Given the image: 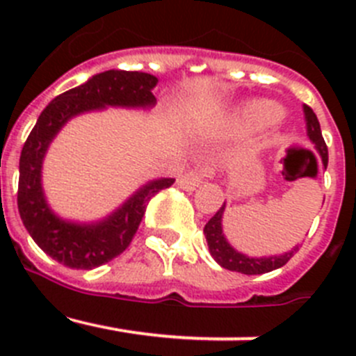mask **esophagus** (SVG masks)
<instances>
[{"instance_id":"obj_1","label":"esophagus","mask_w":356,"mask_h":356,"mask_svg":"<svg viewBox=\"0 0 356 356\" xmlns=\"http://www.w3.org/2000/svg\"><path fill=\"white\" fill-rule=\"evenodd\" d=\"M213 172L212 165L210 163H201V165H197L194 171L187 172V175H184L178 180V185H180L181 188H185V191H194L196 187H200V184H203V180L205 178H210Z\"/></svg>"}]
</instances>
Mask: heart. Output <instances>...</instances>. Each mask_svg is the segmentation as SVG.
<instances>
[{
	"mask_svg": "<svg viewBox=\"0 0 356 356\" xmlns=\"http://www.w3.org/2000/svg\"><path fill=\"white\" fill-rule=\"evenodd\" d=\"M282 115H284V110L280 108V105L267 99H257V102L248 103L238 112L235 124L241 128H266L278 122Z\"/></svg>",
	"mask_w": 356,
	"mask_h": 356,
	"instance_id": "heart-1",
	"label": "heart"
}]
</instances>
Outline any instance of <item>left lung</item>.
<instances>
[{"label":"left lung","instance_id":"left-lung-1","mask_svg":"<svg viewBox=\"0 0 356 356\" xmlns=\"http://www.w3.org/2000/svg\"><path fill=\"white\" fill-rule=\"evenodd\" d=\"M305 112V121H307V134L308 139L312 140V144L316 146L317 153H319L321 160H323V165H328V147H326L325 139H323V134H321L319 121H317V115L314 114V110L310 106L303 105ZM226 203H222V207L216 212V216L210 219L209 222L203 228V234L207 237V244H209V251L212 254V259L217 264L228 271L242 273V275H264V273L275 271L284 267L289 260L292 259V254L300 250L298 246L292 248L291 251L282 254H269V257H250V254H244L241 251L235 250L232 244L228 242V238L225 237V232H222V216H225Z\"/></svg>","mask_w":356,"mask_h":356}]
</instances>
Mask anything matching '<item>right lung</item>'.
Instances as JSON below:
<instances>
[{
    "mask_svg": "<svg viewBox=\"0 0 356 356\" xmlns=\"http://www.w3.org/2000/svg\"><path fill=\"white\" fill-rule=\"evenodd\" d=\"M159 78L139 71H110L56 96L37 119L19 159L17 209L21 221L37 246L71 269H94L110 262L130 246L146 212L147 201L175 184L159 178L139 187L119 209L96 222H74L56 216L42 188V162L49 144L69 119L106 106L151 108Z\"/></svg>",
    "mask_w": 356,
    "mask_h": 356,
    "instance_id": "add662e5",
    "label": "right lung"
}]
</instances>
